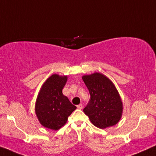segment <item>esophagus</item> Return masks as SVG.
I'll use <instances>...</instances> for the list:
<instances>
[{"label":"esophagus","instance_id":"esophagus-1","mask_svg":"<svg viewBox=\"0 0 156 156\" xmlns=\"http://www.w3.org/2000/svg\"><path fill=\"white\" fill-rule=\"evenodd\" d=\"M77 108H78V109H82V108H83V105H82L81 103H80V104L77 105Z\"/></svg>","mask_w":156,"mask_h":156}]
</instances>
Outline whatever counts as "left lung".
Returning <instances> with one entry per match:
<instances>
[{
    "label": "left lung",
    "mask_w": 156,
    "mask_h": 156,
    "mask_svg": "<svg viewBox=\"0 0 156 156\" xmlns=\"http://www.w3.org/2000/svg\"><path fill=\"white\" fill-rule=\"evenodd\" d=\"M88 88L90 99L83 112L91 122L104 129L115 125L122 114V102L112 81L104 75L94 73L82 77Z\"/></svg>",
    "instance_id": "left-lung-1"
}]
</instances>
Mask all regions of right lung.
Here are the masks:
<instances>
[{
  "mask_svg": "<svg viewBox=\"0 0 156 156\" xmlns=\"http://www.w3.org/2000/svg\"><path fill=\"white\" fill-rule=\"evenodd\" d=\"M67 80V76L52 75L42 86L37 96L36 114L41 125L49 129H60L76 109L62 93Z\"/></svg>",
  "mask_w": 156,
  "mask_h": 156,
  "instance_id": "obj_1",
  "label": "right lung"
}]
</instances>
